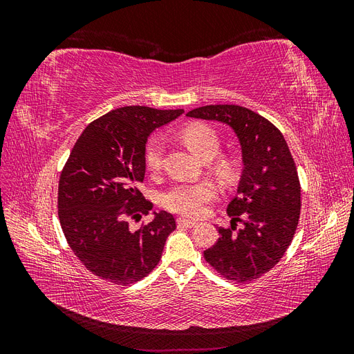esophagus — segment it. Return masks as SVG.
Returning <instances> with one entry per match:
<instances>
[{"instance_id": "34e87169", "label": "esophagus", "mask_w": 354, "mask_h": 354, "mask_svg": "<svg viewBox=\"0 0 354 354\" xmlns=\"http://www.w3.org/2000/svg\"><path fill=\"white\" fill-rule=\"evenodd\" d=\"M177 224H178L180 227H195L198 223L194 221V220H187L185 217H178L177 218Z\"/></svg>"}]
</instances>
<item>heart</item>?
Here are the masks:
<instances>
[{"label":"heart","instance_id":"obj_1","mask_svg":"<svg viewBox=\"0 0 354 354\" xmlns=\"http://www.w3.org/2000/svg\"><path fill=\"white\" fill-rule=\"evenodd\" d=\"M185 142L194 151L203 156H214L220 149V137L205 124H192L183 130ZM165 156V138L162 136H153L149 138L145 147V160L151 171H158L162 167ZM218 173L229 176L232 173V164L226 159L217 162ZM217 187L208 180L199 181H181L174 185L162 198L164 207L169 211L183 214L189 217H201L205 214L208 203L216 198Z\"/></svg>","mask_w":354,"mask_h":354}]
</instances>
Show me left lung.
Masks as SVG:
<instances>
[{
  "instance_id": "left-lung-1",
  "label": "left lung",
  "mask_w": 354,
  "mask_h": 354,
  "mask_svg": "<svg viewBox=\"0 0 354 354\" xmlns=\"http://www.w3.org/2000/svg\"><path fill=\"white\" fill-rule=\"evenodd\" d=\"M187 116L227 124L242 149L241 181L227 205L232 227L218 229V241L203 257L229 281L259 279L279 263L298 226L301 187L294 158L282 133L242 106L208 104ZM238 221L244 226L236 231Z\"/></svg>"
}]
</instances>
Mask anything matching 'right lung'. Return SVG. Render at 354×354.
Returning a JSON list of instances; mask_svg holds the SVG:
<instances>
[{
  "label": "right lung",
  "instance_id": "add662e5",
  "mask_svg": "<svg viewBox=\"0 0 354 354\" xmlns=\"http://www.w3.org/2000/svg\"><path fill=\"white\" fill-rule=\"evenodd\" d=\"M183 109L124 106L82 131L59 180V220L73 254L100 279L130 285L151 273L176 220L167 211L133 229L152 209L138 190L146 173L145 147L158 127Z\"/></svg>",
  "mask_w": 354,
  "mask_h": 354
}]
</instances>
